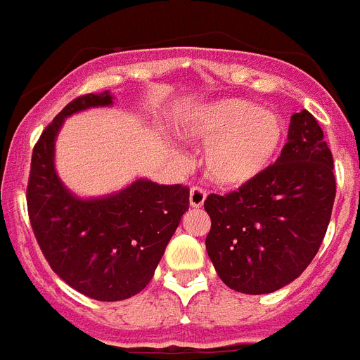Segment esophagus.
<instances>
[{
  "mask_svg": "<svg viewBox=\"0 0 360 360\" xmlns=\"http://www.w3.org/2000/svg\"><path fill=\"white\" fill-rule=\"evenodd\" d=\"M204 200H206V191L202 187H191V191H189V204H191V207H202L204 206Z\"/></svg>",
  "mask_w": 360,
  "mask_h": 360,
  "instance_id": "esophagus-1",
  "label": "esophagus"
}]
</instances>
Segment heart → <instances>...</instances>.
Masks as SVG:
<instances>
[{
    "mask_svg": "<svg viewBox=\"0 0 360 360\" xmlns=\"http://www.w3.org/2000/svg\"><path fill=\"white\" fill-rule=\"evenodd\" d=\"M186 141L207 147L204 169L212 182L240 187L274 163L285 139V124L272 110L245 99H221L195 110L178 129Z\"/></svg>",
    "mask_w": 360,
    "mask_h": 360,
    "instance_id": "1",
    "label": "heart"
}]
</instances>
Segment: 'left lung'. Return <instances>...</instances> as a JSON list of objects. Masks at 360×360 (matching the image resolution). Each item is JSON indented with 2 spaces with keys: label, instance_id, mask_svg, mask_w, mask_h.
Instances as JSON below:
<instances>
[{
  "label": "left lung",
  "instance_id": "1",
  "mask_svg": "<svg viewBox=\"0 0 360 360\" xmlns=\"http://www.w3.org/2000/svg\"><path fill=\"white\" fill-rule=\"evenodd\" d=\"M281 156L257 180L204 202L206 250L230 289L269 294L294 281L322 245L333 212V156L307 110L290 117Z\"/></svg>",
  "mask_w": 360,
  "mask_h": 360
}]
</instances>
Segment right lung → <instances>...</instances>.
I'll list each match as a JSON object with an SVG mask.
<instances>
[{
  "label": "right lung",
  "instance_id": "1",
  "mask_svg": "<svg viewBox=\"0 0 360 360\" xmlns=\"http://www.w3.org/2000/svg\"><path fill=\"white\" fill-rule=\"evenodd\" d=\"M114 105L108 90L71 101L32 148L27 210L41 254L70 287L99 302L127 300L153 280L189 210L186 186L138 178L106 197L80 198L56 174L55 143L66 117Z\"/></svg>",
  "mask_w": 360,
  "mask_h": 360
}]
</instances>
